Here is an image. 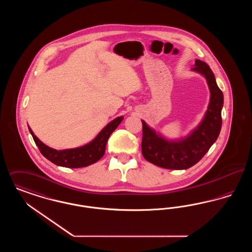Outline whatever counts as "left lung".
<instances>
[{
	"label": "left lung",
	"mask_w": 252,
	"mask_h": 252,
	"mask_svg": "<svg viewBox=\"0 0 252 252\" xmlns=\"http://www.w3.org/2000/svg\"><path fill=\"white\" fill-rule=\"evenodd\" d=\"M192 70L206 78L211 93L208 109L197 127L185 138L169 141L142 121V153L147 161L157 166L175 170L192 167L203 158L219 136L222 126L223 93L216 84L215 74L207 63L195 60Z\"/></svg>",
	"instance_id": "obj_1"
}]
</instances>
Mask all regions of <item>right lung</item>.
Returning a JSON list of instances; mask_svg holds the SVG:
<instances>
[{"label":"right lung","mask_w":252,"mask_h":252,"mask_svg":"<svg viewBox=\"0 0 252 252\" xmlns=\"http://www.w3.org/2000/svg\"><path fill=\"white\" fill-rule=\"evenodd\" d=\"M123 119L124 117L121 116L108 123L91 143L80 147L64 150H56L49 147L39 141L29 126L28 128L40 153L50 161L62 167L81 168L95 163L104 156L109 136L117 128Z\"/></svg>","instance_id":"right-lung-1"}]
</instances>
